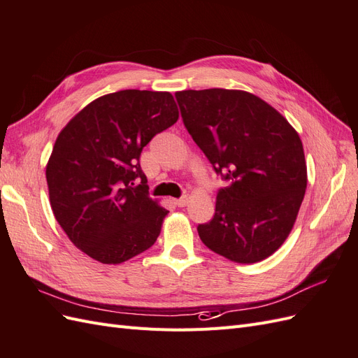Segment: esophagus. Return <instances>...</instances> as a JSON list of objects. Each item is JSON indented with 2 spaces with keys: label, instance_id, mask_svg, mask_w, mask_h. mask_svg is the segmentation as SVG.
I'll use <instances>...</instances> for the list:
<instances>
[{
  "label": "esophagus",
  "instance_id": "34e87169",
  "mask_svg": "<svg viewBox=\"0 0 358 358\" xmlns=\"http://www.w3.org/2000/svg\"><path fill=\"white\" fill-rule=\"evenodd\" d=\"M173 201H175V204L178 206V208H183V206H187V203H188V197L183 196V197L178 199V200H173Z\"/></svg>",
  "mask_w": 358,
  "mask_h": 358
}]
</instances>
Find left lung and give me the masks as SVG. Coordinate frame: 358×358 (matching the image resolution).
<instances>
[{
	"label": "left lung",
	"instance_id": "left-lung-1",
	"mask_svg": "<svg viewBox=\"0 0 358 358\" xmlns=\"http://www.w3.org/2000/svg\"><path fill=\"white\" fill-rule=\"evenodd\" d=\"M180 115L215 171L229 180L215 215L197 231L210 251L252 264L285 242L305 197L301 140L259 96L239 90L179 91Z\"/></svg>",
	"mask_w": 358,
	"mask_h": 358
}]
</instances>
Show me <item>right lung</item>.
I'll use <instances>...</instances> for the list:
<instances>
[{
    "label": "right lung",
    "instance_id": "right-lung-1",
    "mask_svg": "<svg viewBox=\"0 0 358 358\" xmlns=\"http://www.w3.org/2000/svg\"><path fill=\"white\" fill-rule=\"evenodd\" d=\"M178 117L170 92L125 90L94 100L61 129L46 166L49 200L82 252L121 264L155 243L169 210L148 196L138 159Z\"/></svg>",
    "mask_w": 358,
    "mask_h": 358
}]
</instances>
